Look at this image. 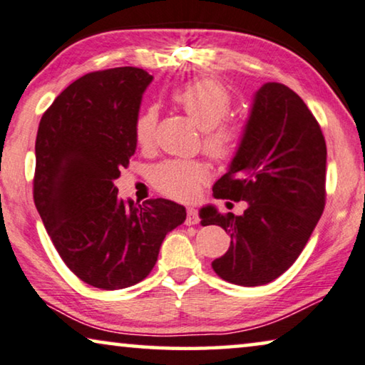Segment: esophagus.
<instances>
[{
	"instance_id": "1",
	"label": "esophagus",
	"mask_w": 365,
	"mask_h": 365,
	"mask_svg": "<svg viewBox=\"0 0 365 365\" xmlns=\"http://www.w3.org/2000/svg\"><path fill=\"white\" fill-rule=\"evenodd\" d=\"M200 221V216H198V211L195 208H188L187 210V226H193V225H198Z\"/></svg>"
}]
</instances>
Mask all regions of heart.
<instances>
[{
	"label": "heart",
	"instance_id": "b5f03b06",
	"mask_svg": "<svg viewBox=\"0 0 365 365\" xmlns=\"http://www.w3.org/2000/svg\"><path fill=\"white\" fill-rule=\"evenodd\" d=\"M173 101L203 129V149L211 159L226 164L235 159L244 139V128L226 116L232 98L225 85L213 78H200L183 85L173 93ZM157 110L154 106L139 113L134 138L140 148H149L155 139ZM208 168L201 162L167 160L150 172L157 192L175 200H188L208 180Z\"/></svg>",
	"mask_w": 365,
	"mask_h": 365
}]
</instances>
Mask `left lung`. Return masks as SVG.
I'll list each match as a JSON object with an SVG mask.
<instances>
[{"label":"left lung","instance_id":"1","mask_svg":"<svg viewBox=\"0 0 365 365\" xmlns=\"http://www.w3.org/2000/svg\"><path fill=\"white\" fill-rule=\"evenodd\" d=\"M213 193L249 203L242 216L200 211L201 225L231 235L227 252L211 264L222 280L265 285L295 262L326 205L324 135L295 91L275 81L260 86L241 148Z\"/></svg>","mask_w":365,"mask_h":365}]
</instances>
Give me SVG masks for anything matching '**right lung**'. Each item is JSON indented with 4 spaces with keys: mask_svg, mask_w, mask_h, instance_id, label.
<instances>
[{
    "mask_svg": "<svg viewBox=\"0 0 365 365\" xmlns=\"http://www.w3.org/2000/svg\"><path fill=\"white\" fill-rule=\"evenodd\" d=\"M152 81L143 68L86 73L42 114L36 138L34 203L65 265L91 287L139 284L167 232L187 217L164 198H118L114 180L135 152L134 124Z\"/></svg>",
    "mask_w": 365,
    "mask_h": 365,
    "instance_id": "obj_1",
    "label": "right lung"
}]
</instances>
